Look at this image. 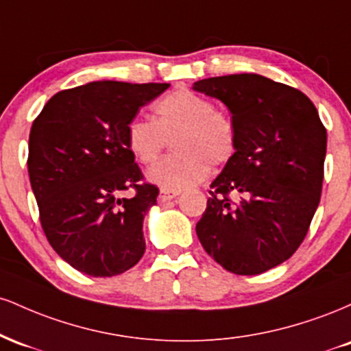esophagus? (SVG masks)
<instances>
[{"instance_id":"1","label":"esophagus","mask_w":351,"mask_h":351,"mask_svg":"<svg viewBox=\"0 0 351 351\" xmlns=\"http://www.w3.org/2000/svg\"><path fill=\"white\" fill-rule=\"evenodd\" d=\"M176 196H180V191H175V189H160L158 195V201L160 203H167V201L175 199Z\"/></svg>"}]
</instances>
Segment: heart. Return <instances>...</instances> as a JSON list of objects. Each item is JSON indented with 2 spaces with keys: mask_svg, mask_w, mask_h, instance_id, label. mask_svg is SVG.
Wrapping results in <instances>:
<instances>
[{
  "mask_svg": "<svg viewBox=\"0 0 351 351\" xmlns=\"http://www.w3.org/2000/svg\"><path fill=\"white\" fill-rule=\"evenodd\" d=\"M155 120L134 119L127 127V145L136 162L150 165L173 136L175 155L160 160L147 171V178L163 189L195 186L208 178L211 162L223 167L231 162L237 147L232 119L216 112L211 100L196 92L175 90L153 107Z\"/></svg>",
  "mask_w": 351,
  "mask_h": 351,
  "instance_id": "obj_1",
  "label": "heart"
}]
</instances>
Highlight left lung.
Listing matches in <instances>:
<instances>
[{"label": "left lung", "mask_w": 351, "mask_h": 351, "mask_svg": "<svg viewBox=\"0 0 351 351\" xmlns=\"http://www.w3.org/2000/svg\"><path fill=\"white\" fill-rule=\"evenodd\" d=\"M193 90L221 100L237 132L196 234L226 271L257 276L287 261L307 236L320 203L327 130L307 95L264 75L209 77ZM229 192L240 199L229 200Z\"/></svg>", "instance_id": "obj_1"}]
</instances>
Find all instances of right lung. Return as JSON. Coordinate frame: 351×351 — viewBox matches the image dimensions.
I'll return each instance as SVG.
<instances>
[{
    "label": "right lung",
    "instance_id": "add662e5",
    "mask_svg": "<svg viewBox=\"0 0 351 351\" xmlns=\"http://www.w3.org/2000/svg\"><path fill=\"white\" fill-rule=\"evenodd\" d=\"M168 87L88 82L58 92L31 127L27 171L44 234L87 276H119L142 259L143 219L158 188L140 184L127 127ZM130 187L134 198L120 199Z\"/></svg>",
    "mask_w": 351,
    "mask_h": 351
}]
</instances>
